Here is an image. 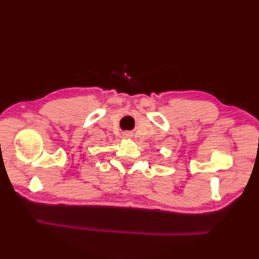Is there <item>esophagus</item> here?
<instances>
[{
    "label": "esophagus",
    "mask_w": 259,
    "mask_h": 259,
    "mask_svg": "<svg viewBox=\"0 0 259 259\" xmlns=\"http://www.w3.org/2000/svg\"><path fill=\"white\" fill-rule=\"evenodd\" d=\"M131 135H133V134H131L130 131H126V133L123 134V136L125 137V138H129V137H131Z\"/></svg>",
    "instance_id": "1"
}]
</instances>
